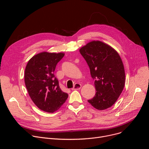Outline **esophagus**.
Here are the masks:
<instances>
[{
  "label": "esophagus",
  "instance_id": "esophagus-1",
  "mask_svg": "<svg viewBox=\"0 0 149 149\" xmlns=\"http://www.w3.org/2000/svg\"><path fill=\"white\" fill-rule=\"evenodd\" d=\"M81 88V85L80 83H75L72 90H79Z\"/></svg>",
  "mask_w": 149,
  "mask_h": 149
}]
</instances>
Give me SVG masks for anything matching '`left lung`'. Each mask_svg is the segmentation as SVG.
<instances>
[{
  "label": "left lung",
  "mask_w": 149,
  "mask_h": 149,
  "mask_svg": "<svg viewBox=\"0 0 149 149\" xmlns=\"http://www.w3.org/2000/svg\"><path fill=\"white\" fill-rule=\"evenodd\" d=\"M80 52L95 80L97 92L88 102L100 111L111 107L121 95L125 84L124 68L118 53L111 46L98 40L87 43Z\"/></svg>",
  "instance_id": "left-lung-1"
}]
</instances>
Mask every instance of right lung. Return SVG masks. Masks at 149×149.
<instances>
[{
	"label": "right lung",
	"mask_w": 149,
	"mask_h": 149,
	"mask_svg": "<svg viewBox=\"0 0 149 149\" xmlns=\"http://www.w3.org/2000/svg\"><path fill=\"white\" fill-rule=\"evenodd\" d=\"M64 56L63 52L38 53L28 61L25 68V83L29 95L39 109L46 112L57 111L68 97L54 74Z\"/></svg>",
	"instance_id": "right-lung-1"
}]
</instances>
